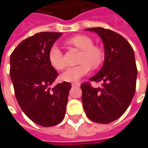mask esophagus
I'll return each instance as SVG.
<instances>
[{"label": "esophagus", "mask_w": 148, "mask_h": 148, "mask_svg": "<svg viewBox=\"0 0 148 148\" xmlns=\"http://www.w3.org/2000/svg\"><path fill=\"white\" fill-rule=\"evenodd\" d=\"M71 85H72L73 87H79V86H80V84H79V83H72Z\"/></svg>", "instance_id": "34e87169"}]
</instances>
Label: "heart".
Returning <instances> with one entry per match:
<instances>
[{
  "mask_svg": "<svg viewBox=\"0 0 148 148\" xmlns=\"http://www.w3.org/2000/svg\"><path fill=\"white\" fill-rule=\"evenodd\" d=\"M67 42L82 51L79 63L77 66L69 67L64 70L60 78L65 82H76L87 75L92 68L99 67L103 61L104 53L102 50L93 46V41L86 35H77L69 38ZM49 62L54 69L60 70L64 67V61L61 50L57 45H53L48 54Z\"/></svg>",
  "mask_w": 148,
  "mask_h": 148,
  "instance_id": "heart-1",
  "label": "heart"
}]
</instances>
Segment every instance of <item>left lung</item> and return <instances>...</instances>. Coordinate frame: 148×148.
<instances>
[{
    "label": "left lung",
    "instance_id": "obj_1",
    "mask_svg": "<svg viewBox=\"0 0 148 148\" xmlns=\"http://www.w3.org/2000/svg\"><path fill=\"white\" fill-rule=\"evenodd\" d=\"M85 30L99 35L104 44L105 60L101 70L90 78L91 81H101L102 88L81 84L83 106L91 120L109 124L125 113L134 96L138 75L134 52L129 42L114 31L100 27Z\"/></svg>",
    "mask_w": 148,
    "mask_h": 148
}]
</instances>
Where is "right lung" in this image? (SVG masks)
I'll list each match as a JSON object with an SVG mask.
<instances>
[{
  "instance_id": "right-lung-1",
  "label": "right lung",
  "mask_w": 148,
  "mask_h": 148,
  "mask_svg": "<svg viewBox=\"0 0 148 148\" xmlns=\"http://www.w3.org/2000/svg\"><path fill=\"white\" fill-rule=\"evenodd\" d=\"M62 33H36L18 44L10 55V75L20 108L37 125L51 127L64 120L71 84L50 86L58 73L48 54Z\"/></svg>"
}]
</instances>
